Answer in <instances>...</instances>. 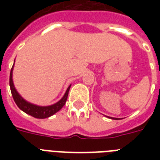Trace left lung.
<instances>
[{
  "instance_id": "8db88e82",
  "label": "left lung",
  "mask_w": 160,
  "mask_h": 160,
  "mask_svg": "<svg viewBox=\"0 0 160 160\" xmlns=\"http://www.w3.org/2000/svg\"><path fill=\"white\" fill-rule=\"evenodd\" d=\"M109 118H110V119H119L118 118H112V117H109Z\"/></svg>"
}]
</instances>
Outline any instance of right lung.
I'll list each match as a JSON object with an SVG mask.
<instances>
[{
  "mask_svg": "<svg viewBox=\"0 0 160 160\" xmlns=\"http://www.w3.org/2000/svg\"><path fill=\"white\" fill-rule=\"evenodd\" d=\"M13 68L14 65L11 70V74H10V87H11V91L12 97H13L16 105L19 107V109H21L26 114H30L31 116L37 118V119H46L48 117H51V115L55 114L56 112L62 109V107L65 105L66 100H67L68 94H69V90L71 86V85L67 88V90L65 91V95L61 99H60L58 102L55 103L53 105H48V106H41V105H35L32 103H30L26 101L22 96L18 93L16 90L15 85L13 83V79H12V75H13Z\"/></svg>",
  "mask_w": 160,
  "mask_h": 160,
  "instance_id": "obj_1",
  "label": "right lung"
}]
</instances>
